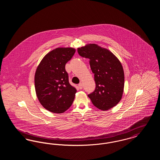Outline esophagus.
Here are the masks:
<instances>
[{
	"label": "esophagus",
	"instance_id": "34e87169",
	"mask_svg": "<svg viewBox=\"0 0 160 160\" xmlns=\"http://www.w3.org/2000/svg\"><path fill=\"white\" fill-rule=\"evenodd\" d=\"M78 87H79V88L80 89H82L83 88V84L82 83L78 84Z\"/></svg>",
	"mask_w": 160,
	"mask_h": 160
}]
</instances>
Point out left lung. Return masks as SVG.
I'll use <instances>...</instances> for the list:
<instances>
[{"label": "left lung", "mask_w": 160, "mask_h": 160, "mask_svg": "<svg viewBox=\"0 0 160 160\" xmlns=\"http://www.w3.org/2000/svg\"><path fill=\"white\" fill-rule=\"evenodd\" d=\"M78 54L89 59L94 74L95 90L88 95L92 104L102 110H108L122 99L124 88V71L118 58L106 48L88 44L77 48Z\"/></svg>", "instance_id": "1"}]
</instances>
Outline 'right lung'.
<instances>
[{
  "instance_id": "obj_1",
  "label": "right lung",
  "mask_w": 160,
  "mask_h": 160,
  "mask_svg": "<svg viewBox=\"0 0 160 160\" xmlns=\"http://www.w3.org/2000/svg\"><path fill=\"white\" fill-rule=\"evenodd\" d=\"M76 49L58 47L48 52L39 63L35 74V88L38 100L46 110L62 113L72 105L77 90L68 81L65 64Z\"/></svg>"
}]
</instances>
